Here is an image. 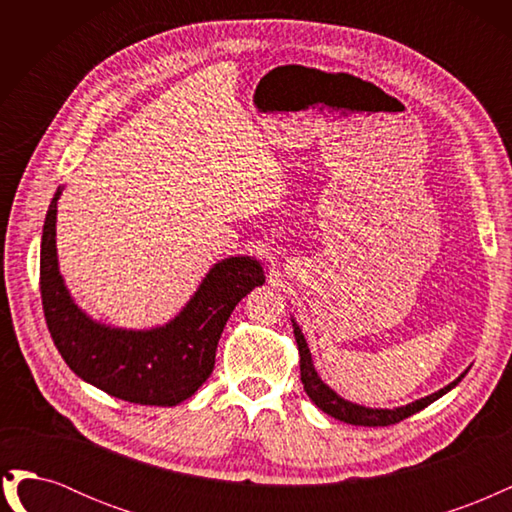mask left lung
<instances>
[{"label":"left lung","instance_id":"obj_1","mask_svg":"<svg viewBox=\"0 0 512 512\" xmlns=\"http://www.w3.org/2000/svg\"><path fill=\"white\" fill-rule=\"evenodd\" d=\"M294 329V339H297V346H299V354H301V382L305 386V393L309 395V399L314 401V404L322 410L327 412L333 418H339V421L350 423V425H363V427H386V425H395L399 421H404V418L421 412L423 408H427L433 401L440 399L444 393H448L461 382V378L466 374H461L455 382H451L444 389H440L438 393H433L429 397H423L418 401H412V404L404 406V408H395V410H371V408H363V406H356L350 404V401L342 399L337 393H333L327 384H324L312 363V354H309V348L305 344V337L301 333V329L297 324H292Z\"/></svg>","mask_w":512,"mask_h":512}]
</instances>
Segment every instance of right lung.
Returning a JSON list of instances; mask_svg holds the SVG:
<instances>
[{
  "label": "right lung",
  "instance_id": "right-lung-1",
  "mask_svg": "<svg viewBox=\"0 0 512 512\" xmlns=\"http://www.w3.org/2000/svg\"><path fill=\"white\" fill-rule=\"evenodd\" d=\"M55 192L42 228L40 294L53 342L76 376L117 399L141 406H177L213 371L215 350L235 305L265 284L252 258H226L200 284L194 299L166 327L121 331L87 318L70 299L57 269Z\"/></svg>",
  "mask_w": 512,
  "mask_h": 512
}]
</instances>
